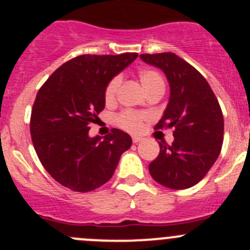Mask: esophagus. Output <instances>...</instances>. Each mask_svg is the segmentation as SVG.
Masks as SVG:
<instances>
[{"mask_svg": "<svg viewBox=\"0 0 250 250\" xmlns=\"http://www.w3.org/2000/svg\"><path fill=\"white\" fill-rule=\"evenodd\" d=\"M142 140H143V138L140 137V136H133V137H132V142L133 143H138V142H141Z\"/></svg>", "mask_w": 250, "mask_h": 250, "instance_id": "34e87169", "label": "esophagus"}]
</instances>
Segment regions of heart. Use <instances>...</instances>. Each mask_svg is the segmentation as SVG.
I'll return each instance as SVG.
<instances>
[{
    "label": "heart",
    "mask_w": 250,
    "mask_h": 250,
    "mask_svg": "<svg viewBox=\"0 0 250 250\" xmlns=\"http://www.w3.org/2000/svg\"><path fill=\"white\" fill-rule=\"evenodd\" d=\"M138 78L142 83L143 87L146 88L148 93L153 91L162 90L164 91L165 83L164 79L160 75L159 71L150 68H142L138 70ZM120 83H122V76L117 75L107 83L104 90V101L107 104H112L115 102L119 91ZM148 119V115L146 113L133 112V110H125L119 115L115 117V123L118 126L123 127L130 132H140L143 127V123Z\"/></svg>",
    "instance_id": "obj_1"
}]
</instances>
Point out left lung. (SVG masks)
Segmentation results:
<instances>
[{
	"label": "left lung",
	"instance_id": "obj_1",
	"mask_svg": "<svg viewBox=\"0 0 250 250\" xmlns=\"http://www.w3.org/2000/svg\"><path fill=\"white\" fill-rule=\"evenodd\" d=\"M140 58L162 69L170 85L169 103L155 128L175 130L171 145L159 142L150 176L167 188H189L206 176L221 152V108L204 76L175 53H146Z\"/></svg>",
	"mask_w": 250,
	"mask_h": 250
}]
</instances>
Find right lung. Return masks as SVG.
Returning a JSON list of instances; mask_svg holds the SVG:
<instances>
[{
  "mask_svg": "<svg viewBox=\"0 0 250 250\" xmlns=\"http://www.w3.org/2000/svg\"><path fill=\"white\" fill-rule=\"evenodd\" d=\"M137 56L75 57L39 90L31 110V140L47 172L66 188L90 192L104 185L132 145L130 135L119 128H112L103 140L90 137L88 131L104 109L107 83Z\"/></svg>",
  "mask_w": 250,
  "mask_h": 250,
  "instance_id": "obj_1",
  "label": "right lung"
}]
</instances>
